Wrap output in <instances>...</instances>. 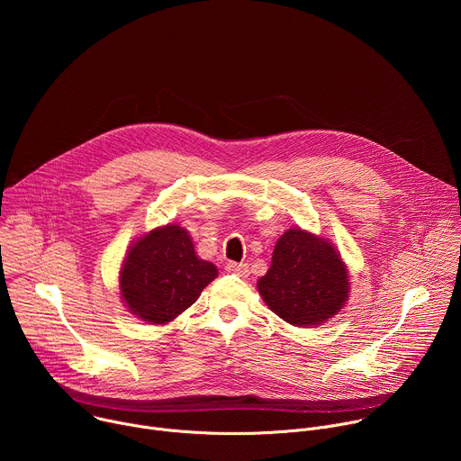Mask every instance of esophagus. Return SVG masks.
<instances>
[{
	"label": "esophagus",
	"instance_id": "obj_1",
	"mask_svg": "<svg viewBox=\"0 0 461 461\" xmlns=\"http://www.w3.org/2000/svg\"><path fill=\"white\" fill-rule=\"evenodd\" d=\"M226 272L235 274V276H239V277H248V274H249L248 265H239V262H228V265H226Z\"/></svg>",
	"mask_w": 461,
	"mask_h": 461
}]
</instances>
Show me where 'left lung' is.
I'll return each instance as SVG.
<instances>
[{
	"label": "left lung",
	"mask_w": 461,
	"mask_h": 461,
	"mask_svg": "<svg viewBox=\"0 0 461 461\" xmlns=\"http://www.w3.org/2000/svg\"><path fill=\"white\" fill-rule=\"evenodd\" d=\"M268 308L295 326L322 324L347 303L350 283L339 251L301 228L281 235L272 267L257 281Z\"/></svg>",
	"instance_id": "8db88e82"
}]
</instances>
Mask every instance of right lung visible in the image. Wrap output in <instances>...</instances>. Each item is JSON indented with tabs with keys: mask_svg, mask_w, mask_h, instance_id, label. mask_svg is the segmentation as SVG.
I'll use <instances>...</instances> for the list:
<instances>
[{
	"mask_svg": "<svg viewBox=\"0 0 461 461\" xmlns=\"http://www.w3.org/2000/svg\"><path fill=\"white\" fill-rule=\"evenodd\" d=\"M217 276L215 265L196 257L189 233L167 224L129 248L120 272V295L131 313L166 324L199 299Z\"/></svg>",
	"mask_w": 461,
	"mask_h": 461,
	"instance_id": "right-lung-1",
	"label": "right lung"
}]
</instances>
